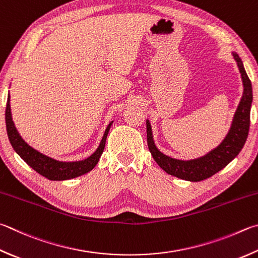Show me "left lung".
<instances>
[{"instance_id": "8db88e82", "label": "left lung", "mask_w": 258, "mask_h": 258, "mask_svg": "<svg viewBox=\"0 0 258 258\" xmlns=\"http://www.w3.org/2000/svg\"><path fill=\"white\" fill-rule=\"evenodd\" d=\"M236 62L241 73L243 83V95L233 117L231 128L226 139L217 149L200 159L189 161L176 160L162 154L154 145L151 132V125L147 120V138L148 147L152 157L161 169L167 174L175 176L184 180L201 181L213 176L226 167L232 159H235L245 144L250 124V106L252 101L251 82L243 68L242 62L238 54L233 53Z\"/></svg>"}]
</instances>
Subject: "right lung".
<instances>
[{
    "label": "right lung",
    "mask_w": 258,
    "mask_h": 258,
    "mask_svg": "<svg viewBox=\"0 0 258 258\" xmlns=\"http://www.w3.org/2000/svg\"><path fill=\"white\" fill-rule=\"evenodd\" d=\"M6 124H7V132L9 140L12 148L16 150V152L29 165L32 169L36 170L38 174L48 178L49 180H65L71 179V178L78 177L87 174L92 170L98 163L105 149V143L107 139V134L110 128L111 123L106 128L104 137L100 142L99 148L97 151L89 157L86 160L78 161V162H59L53 160L44 154L39 153L38 151L29 147L19 135L15 124L12 121L11 109H10V96L8 97L7 108H6Z\"/></svg>",
    "instance_id": "add662e5"
}]
</instances>
